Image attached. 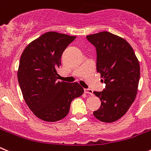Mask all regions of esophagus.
Instances as JSON below:
<instances>
[{"instance_id":"esophagus-1","label":"esophagus","mask_w":151,"mask_h":151,"mask_svg":"<svg viewBox=\"0 0 151 151\" xmlns=\"http://www.w3.org/2000/svg\"><path fill=\"white\" fill-rule=\"evenodd\" d=\"M84 93H87V94H90V95H93V91L92 90H90V89L85 88L84 90Z\"/></svg>"}]
</instances>
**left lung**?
<instances>
[{"mask_svg":"<svg viewBox=\"0 0 151 151\" xmlns=\"http://www.w3.org/2000/svg\"><path fill=\"white\" fill-rule=\"evenodd\" d=\"M96 50V70L106 84L93 93L101 100V107L93 112L103 122H113L122 117L137 93L140 78L139 63L134 51L124 38L104 31L87 35Z\"/></svg>","mask_w":151,"mask_h":151,"instance_id":"8db88e82","label":"left lung"}]
</instances>
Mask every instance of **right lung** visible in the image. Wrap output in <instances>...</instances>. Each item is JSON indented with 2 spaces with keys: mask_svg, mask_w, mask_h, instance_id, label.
Instances as JSON below:
<instances>
[{
  "mask_svg": "<svg viewBox=\"0 0 151 151\" xmlns=\"http://www.w3.org/2000/svg\"><path fill=\"white\" fill-rule=\"evenodd\" d=\"M76 38L48 32L30 43L20 58L18 80L24 100L32 113L45 122L64 119L72 101L84 93L77 82L58 80L61 55Z\"/></svg>",
  "mask_w": 151,
  "mask_h": 151,
  "instance_id": "right-lung-1",
  "label": "right lung"
}]
</instances>
